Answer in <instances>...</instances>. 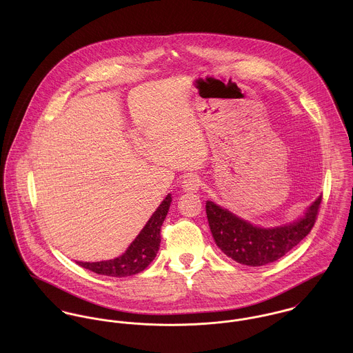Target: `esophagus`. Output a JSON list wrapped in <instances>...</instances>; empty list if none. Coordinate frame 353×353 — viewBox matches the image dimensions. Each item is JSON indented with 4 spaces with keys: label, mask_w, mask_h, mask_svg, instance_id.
<instances>
[{
    "label": "esophagus",
    "mask_w": 353,
    "mask_h": 353,
    "mask_svg": "<svg viewBox=\"0 0 353 353\" xmlns=\"http://www.w3.org/2000/svg\"><path fill=\"white\" fill-rule=\"evenodd\" d=\"M200 186H201L200 179H199V176H196V175H188V176H185V179L182 181V189H183L185 192H188V193H193V192L200 190Z\"/></svg>",
    "instance_id": "obj_1"
}]
</instances>
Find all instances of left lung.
<instances>
[{"label":"left lung","instance_id":"8db88e82","mask_svg":"<svg viewBox=\"0 0 353 353\" xmlns=\"http://www.w3.org/2000/svg\"><path fill=\"white\" fill-rule=\"evenodd\" d=\"M322 196L312 202L298 220L276 227H259L231 210L206 201V217L214 243L227 256L248 266L272 263L308 235L314 227Z\"/></svg>","mask_w":353,"mask_h":353}]
</instances>
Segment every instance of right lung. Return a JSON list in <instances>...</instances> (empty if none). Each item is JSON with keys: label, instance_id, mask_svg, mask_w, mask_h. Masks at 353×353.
<instances>
[{"label": "right lung", "instance_id": "right-lung-1", "mask_svg": "<svg viewBox=\"0 0 353 353\" xmlns=\"http://www.w3.org/2000/svg\"><path fill=\"white\" fill-rule=\"evenodd\" d=\"M171 202V194H167V197L153 212L144 228L140 231V234L136 236V239L130 243V246L122 255L114 259L99 262L77 261V263L91 272L110 277H126L143 272L154 259L156 254L159 252L160 228L168 213Z\"/></svg>", "mask_w": 353, "mask_h": 353}]
</instances>
